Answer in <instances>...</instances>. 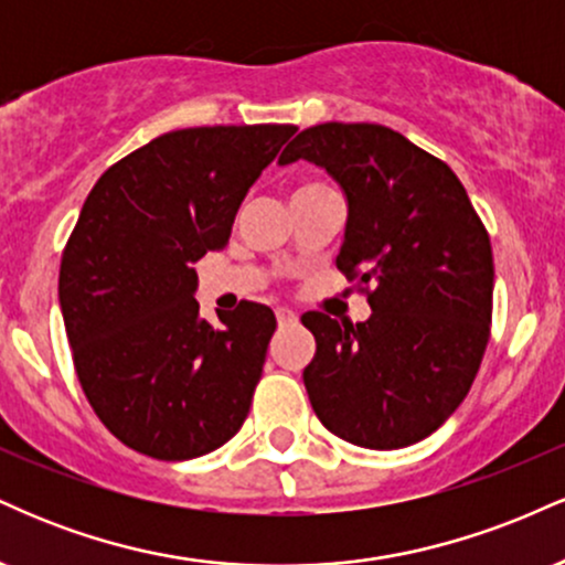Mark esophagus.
<instances>
[{
	"instance_id": "obj_1",
	"label": "esophagus",
	"mask_w": 565,
	"mask_h": 565,
	"mask_svg": "<svg viewBox=\"0 0 565 565\" xmlns=\"http://www.w3.org/2000/svg\"><path fill=\"white\" fill-rule=\"evenodd\" d=\"M276 321L278 327H291V323H297V313L291 308H276Z\"/></svg>"
}]
</instances>
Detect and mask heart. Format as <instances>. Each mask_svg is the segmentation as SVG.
Masks as SVG:
<instances>
[{
	"label": "heart",
	"mask_w": 565,
	"mask_h": 565,
	"mask_svg": "<svg viewBox=\"0 0 565 565\" xmlns=\"http://www.w3.org/2000/svg\"><path fill=\"white\" fill-rule=\"evenodd\" d=\"M310 188H327V185H323V183H305V185L297 188V191H310Z\"/></svg>",
	"instance_id": "b5f03b06"
}]
</instances>
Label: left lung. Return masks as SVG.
Returning a JSON list of instances; mask_svg holds the SVG:
<instances>
[{"label":"left lung","instance_id":"1","mask_svg":"<svg viewBox=\"0 0 565 565\" xmlns=\"http://www.w3.org/2000/svg\"><path fill=\"white\" fill-rule=\"evenodd\" d=\"M321 167L348 201L337 268L372 284L361 323L310 310L302 372L316 417L364 449H404L457 412L481 366L494 257L468 191L444 161L382 125L302 129L278 164Z\"/></svg>","mask_w":565,"mask_h":565}]
</instances>
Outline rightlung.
<instances>
[{
    "label": "right lung",
    "instance_id": "add662e5",
    "mask_svg": "<svg viewBox=\"0 0 565 565\" xmlns=\"http://www.w3.org/2000/svg\"><path fill=\"white\" fill-rule=\"evenodd\" d=\"M295 132L174 129L108 167L84 201L57 295L82 391L129 449L180 462L244 425L276 316L244 300L212 327L193 263L228 244L244 196Z\"/></svg>",
    "mask_w": 565,
    "mask_h": 565
}]
</instances>
